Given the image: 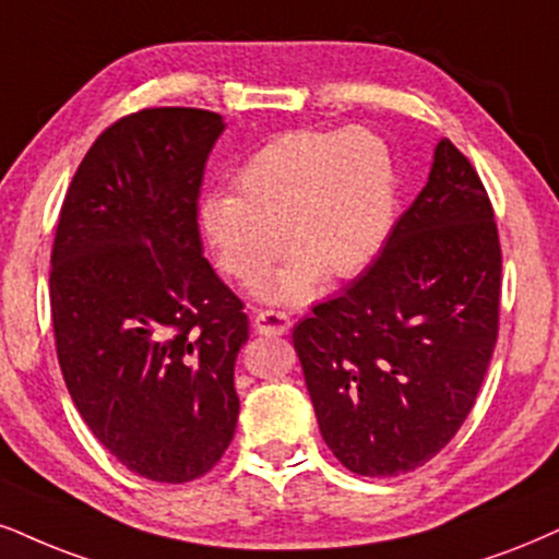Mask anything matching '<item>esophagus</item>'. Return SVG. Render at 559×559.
Returning a JSON list of instances; mask_svg holds the SVG:
<instances>
[{
	"mask_svg": "<svg viewBox=\"0 0 559 559\" xmlns=\"http://www.w3.org/2000/svg\"><path fill=\"white\" fill-rule=\"evenodd\" d=\"M293 321L290 316L282 313V311H272V308H266V311H259L257 319H253V329H257L259 334H266V336H282L290 332Z\"/></svg>",
	"mask_w": 559,
	"mask_h": 559,
	"instance_id": "1",
	"label": "esophagus"
}]
</instances>
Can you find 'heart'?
Segmentation results:
<instances>
[{
  "label": "heart",
  "instance_id": "obj_1",
  "mask_svg": "<svg viewBox=\"0 0 559 559\" xmlns=\"http://www.w3.org/2000/svg\"><path fill=\"white\" fill-rule=\"evenodd\" d=\"M233 191L206 197L199 225L223 274L246 290L272 272L285 233L293 259L264 287L272 300L308 298L321 274H360L394 223V160L362 127L272 136L236 170Z\"/></svg>",
  "mask_w": 559,
  "mask_h": 559
}]
</instances>
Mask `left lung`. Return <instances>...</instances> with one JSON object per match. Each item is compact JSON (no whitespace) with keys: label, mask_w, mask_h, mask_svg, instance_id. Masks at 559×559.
I'll use <instances>...</instances> for the list:
<instances>
[{"label":"left lung","mask_w":559,"mask_h":559,"mask_svg":"<svg viewBox=\"0 0 559 559\" xmlns=\"http://www.w3.org/2000/svg\"><path fill=\"white\" fill-rule=\"evenodd\" d=\"M485 183L451 140L373 264L293 329L321 436L349 472L399 477L451 443L500 326Z\"/></svg>","instance_id":"left-lung-1"}]
</instances>
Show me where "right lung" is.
Listing matches in <instances>:
<instances>
[{
	"mask_svg": "<svg viewBox=\"0 0 559 559\" xmlns=\"http://www.w3.org/2000/svg\"><path fill=\"white\" fill-rule=\"evenodd\" d=\"M202 108H142L103 132L69 183L51 248L61 376L129 472L181 485L223 459L248 340L243 300L202 257L199 189L223 134Z\"/></svg>",
	"mask_w": 559,
	"mask_h": 559,
	"instance_id": "1",
	"label": "right lung"
}]
</instances>
